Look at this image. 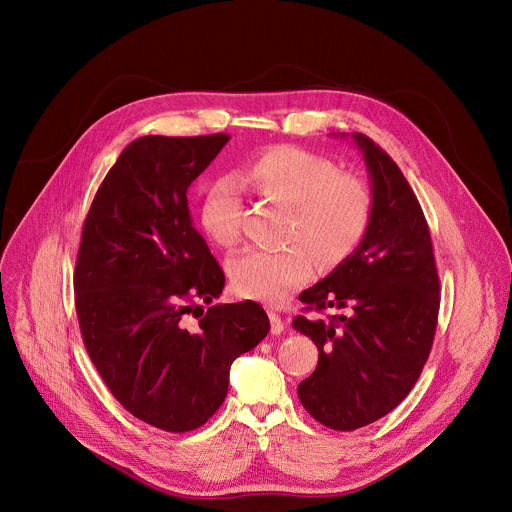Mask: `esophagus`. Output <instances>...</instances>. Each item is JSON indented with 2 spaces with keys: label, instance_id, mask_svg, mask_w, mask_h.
Instances as JSON below:
<instances>
[{
  "label": "esophagus",
  "instance_id": "obj_1",
  "mask_svg": "<svg viewBox=\"0 0 512 512\" xmlns=\"http://www.w3.org/2000/svg\"><path fill=\"white\" fill-rule=\"evenodd\" d=\"M269 322H271V334H281L285 324H283V318L277 314V312H269Z\"/></svg>",
  "mask_w": 512,
  "mask_h": 512
}]
</instances>
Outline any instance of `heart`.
<instances>
[{
	"instance_id": "obj_1",
	"label": "heart",
	"mask_w": 512,
	"mask_h": 512,
	"mask_svg": "<svg viewBox=\"0 0 512 512\" xmlns=\"http://www.w3.org/2000/svg\"><path fill=\"white\" fill-rule=\"evenodd\" d=\"M235 180L291 210L285 239L294 245L279 251L249 249L229 265L235 291L247 300L281 304L310 279L314 259L324 269L338 265L369 229V186L314 152L279 145L249 162ZM237 184L231 178L208 184L198 208L202 231L227 249L241 239L243 198Z\"/></svg>"
}]
</instances>
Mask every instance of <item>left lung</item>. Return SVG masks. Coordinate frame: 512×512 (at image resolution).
I'll return each mask as SVG.
<instances>
[{
	"label": "left lung",
	"instance_id": "1",
	"mask_svg": "<svg viewBox=\"0 0 512 512\" xmlns=\"http://www.w3.org/2000/svg\"><path fill=\"white\" fill-rule=\"evenodd\" d=\"M352 139L373 184L369 229L352 255L300 294L308 312L342 314L294 318V328L318 346V367L298 385V397L336 431L369 425L409 395L440 312V277L417 196L373 139Z\"/></svg>",
	"mask_w": 512,
	"mask_h": 512
}]
</instances>
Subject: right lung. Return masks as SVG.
Returning <instances> with one entry per match:
<instances>
[{
  "mask_svg": "<svg viewBox=\"0 0 512 512\" xmlns=\"http://www.w3.org/2000/svg\"><path fill=\"white\" fill-rule=\"evenodd\" d=\"M229 139L131 141L95 194L77 255L75 304L95 369L131 415L172 433L214 415L233 360L269 332L257 302L212 306L225 273L190 218L188 188Z\"/></svg>",
  "mask_w": 512,
  "mask_h": 512,
  "instance_id": "add662e5",
  "label": "right lung"
}]
</instances>
